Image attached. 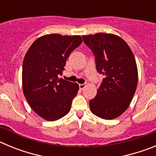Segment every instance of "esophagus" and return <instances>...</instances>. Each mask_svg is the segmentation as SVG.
<instances>
[{"label": "esophagus", "instance_id": "34e87169", "mask_svg": "<svg viewBox=\"0 0 156 156\" xmlns=\"http://www.w3.org/2000/svg\"><path fill=\"white\" fill-rule=\"evenodd\" d=\"M79 86H80V90H83V89L86 87L87 85L84 84V83H83V84H80Z\"/></svg>", "mask_w": 156, "mask_h": 156}]
</instances>
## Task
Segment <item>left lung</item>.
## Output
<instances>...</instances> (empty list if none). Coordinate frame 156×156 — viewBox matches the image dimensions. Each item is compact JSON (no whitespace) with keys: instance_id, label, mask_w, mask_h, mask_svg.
<instances>
[{"instance_id":"1","label":"left lung","mask_w":156,"mask_h":156,"mask_svg":"<svg viewBox=\"0 0 156 156\" xmlns=\"http://www.w3.org/2000/svg\"><path fill=\"white\" fill-rule=\"evenodd\" d=\"M83 38L94 55L98 72L105 76L97 95L90 101V110L101 119H115L127 109L137 89L134 55L127 44L115 34L98 33Z\"/></svg>"}]
</instances>
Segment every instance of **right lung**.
Wrapping results in <instances>:
<instances>
[{
    "instance_id": "right-lung-1",
    "label": "right lung",
    "mask_w": 156,
    "mask_h": 156,
    "mask_svg": "<svg viewBox=\"0 0 156 156\" xmlns=\"http://www.w3.org/2000/svg\"><path fill=\"white\" fill-rule=\"evenodd\" d=\"M79 35L47 34L37 38L23 63V90L31 108L45 120L55 121L69 112L76 83L58 78L71 52L82 43Z\"/></svg>"
}]
</instances>
